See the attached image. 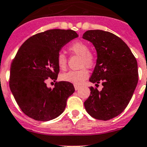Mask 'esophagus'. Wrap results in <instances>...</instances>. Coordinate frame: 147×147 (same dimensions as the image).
Here are the masks:
<instances>
[{
  "label": "esophagus",
  "instance_id": "obj_1",
  "mask_svg": "<svg viewBox=\"0 0 147 147\" xmlns=\"http://www.w3.org/2000/svg\"><path fill=\"white\" fill-rule=\"evenodd\" d=\"M80 86H78V85H76V84H75V85H74V88H75V90L76 91H77V90H78L80 88Z\"/></svg>",
  "mask_w": 147,
  "mask_h": 147
}]
</instances>
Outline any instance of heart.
<instances>
[{
    "label": "heart",
    "instance_id": "1",
    "mask_svg": "<svg viewBox=\"0 0 147 147\" xmlns=\"http://www.w3.org/2000/svg\"><path fill=\"white\" fill-rule=\"evenodd\" d=\"M69 50L78 56H81L80 67L82 69L78 71H70L63 74L61 78L63 81L79 85L88 78L89 72L86 69L93 68L96 62V57L92 51H89V47L86 43L81 40L74 41L69 47ZM56 62L61 70H65L67 67V56L63 52L60 51L56 56Z\"/></svg>",
    "mask_w": 147,
    "mask_h": 147
}]
</instances>
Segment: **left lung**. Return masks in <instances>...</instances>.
<instances>
[{
    "label": "left lung",
    "mask_w": 147,
    "mask_h": 147,
    "mask_svg": "<svg viewBox=\"0 0 147 147\" xmlns=\"http://www.w3.org/2000/svg\"><path fill=\"white\" fill-rule=\"evenodd\" d=\"M97 51V61L89 81L101 83V91L91 86L84 102L88 114L96 119L109 120L119 115L129 104L138 83L137 61L130 49L116 35L89 30L83 35Z\"/></svg>",
    "instance_id": "obj_1"
}]
</instances>
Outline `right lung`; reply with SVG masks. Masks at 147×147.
<instances>
[{
    "label": "right lung",
    "mask_w": 147,
    "mask_h": 147,
    "mask_svg": "<svg viewBox=\"0 0 147 147\" xmlns=\"http://www.w3.org/2000/svg\"><path fill=\"white\" fill-rule=\"evenodd\" d=\"M78 37L73 30L52 29L28 38L13 59L9 86L21 111L30 118L47 121L62 114L68 98L75 91L67 81H56L53 89L46 81H56L59 73L58 53Z\"/></svg>",
    "instance_id": "add662e5"
}]
</instances>
